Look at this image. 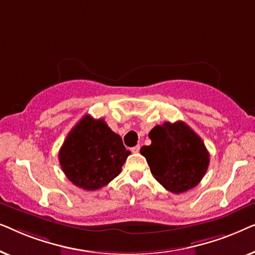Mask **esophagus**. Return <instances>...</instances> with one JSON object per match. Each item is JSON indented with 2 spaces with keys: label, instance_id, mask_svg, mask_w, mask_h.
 Segmentation results:
<instances>
[{
  "label": "esophagus",
  "instance_id": "34e87169",
  "mask_svg": "<svg viewBox=\"0 0 255 255\" xmlns=\"http://www.w3.org/2000/svg\"><path fill=\"white\" fill-rule=\"evenodd\" d=\"M131 151L133 153H138L139 151H140V145H137V146H134V147H132Z\"/></svg>",
  "mask_w": 255,
  "mask_h": 255
}]
</instances>
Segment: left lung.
<instances>
[{"mask_svg":"<svg viewBox=\"0 0 255 255\" xmlns=\"http://www.w3.org/2000/svg\"><path fill=\"white\" fill-rule=\"evenodd\" d=\"M152 142L142 146L155 180L174 194L196 187L207 172L210 155L202 139L183 122L156 125L149 131Z\"/></svg>","mask_w":255,"mask_h":255,"instance_id":"obj_1","label":"left lung"}]
</instances>
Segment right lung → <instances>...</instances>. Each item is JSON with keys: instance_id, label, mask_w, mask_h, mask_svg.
Listing matches in <instances>:
<instances>
[{"instance_id": "right-lung-1", "label": "right lung", "mask_w": 255, "mask_h": 255, "mask_svg": "<svg viewBox=\"0 0 255 255\" xmlns=\"http://www.w3.org/2000/svg\"><path fill=\"white\" fill-rule=\"evenodd\" d=\"M130 153L121 135L115 133L104 120H94L86 115L62 144L59 162L73 184L85 190H96L121 173Z\"/></svg>"}]
</instances>
